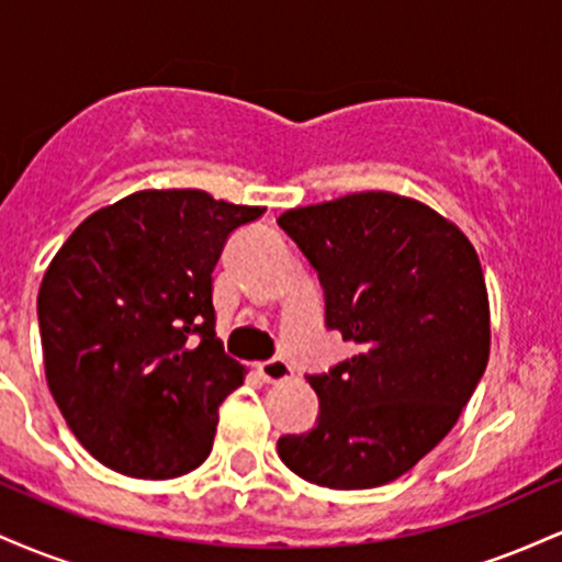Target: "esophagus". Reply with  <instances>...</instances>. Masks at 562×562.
Masks as SVG:
<instances>
[{
    "instance_id": "1",
    "label": "esophagus",
    "mask_w": 562,
    "mask_h": 562,
    "mask_svg": "<svg viewBox=\"0 0 562 562\" xmlns=\"http://www.w3.org/2000/svg\"><path fill=\"white\" fill-rule=\"evenodd\" d=\"M259 375L267 380V383H282V380L293 378V367H290L285 359H269V362L259 364Z\"/></svg>"
}]
</instances>
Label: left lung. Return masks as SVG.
I'll return each mask as SVG.
<instances>
[{"mask_svg": "<svg viewBox=\"0 0 562 562\" xmlns=\"http://www.w3.org/2000/svg\"><path fill=\"white\" fill-rule=\"evenodd\" d=\"M325 288L327 327L357 353L308 375L319 420L280 460L327 488L409 473L460 420L486 370L492 314L468 235L396 192H351L280 216Z\"/></svg>", "mask_w": 562, "mask_h": 562, "instance_id": "1", "label": "left lung"}]
</instances>
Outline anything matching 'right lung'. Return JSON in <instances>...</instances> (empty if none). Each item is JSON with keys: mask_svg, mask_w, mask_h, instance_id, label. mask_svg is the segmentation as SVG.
<instances>
[{"mask_svg": "<svg viewBox=\"0 0 562 562\" xmlns=\"http://www.w3.org/2000/svg\"><path fill=\"white\" fill-rule=\"evenodd\" d=\"M261 205L139 190L70 232L38 288L44 375L70 434L132 479H177L214 447L245 367L216 338L214 267Z\"/></svg>", "mask_w": 562, "mask_h": 562, "instance_id": "obj_1", "label": "right lung"}]
</instances>
